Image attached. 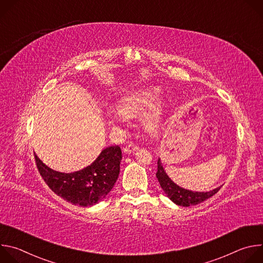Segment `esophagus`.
I'll return each instance as SVG.
<instances>
[{"instance_id": "34e87169", "label": "esophagus", "mask_w": 263, "mask_h": 263, "mask_svg": "<svg viewBox=\"0 0 263 263\" xmlns=\"http://www.w3.org/2000/svg\"><path fill=\"white\" fill-rule=\"evenodd\" d=\"M138 149V146L134 143H129L128 145H126V147H124V152L125 153H132V152H135Z\"/></svg>"}]
</instances>
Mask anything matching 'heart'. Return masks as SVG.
I'll list each match as a JSON object with an SVG mask.
<instances>
[{
  "label": "heart",
  "instance_id": "obj_1",
  "mask_svg": "<svg viewBox=\"0 0 263 263\" xmlns=\"http://www.w3.org/2000/svg\"><path fill=\"white\" fill-rule=\"evenodd\" d=\"M161 96L162 89L159 86H148L131 91L121 99L119 105L120 112L117 117L121 118V115L128 117L141 115L145 110L153 108L159 102ZM164 106L165 104L153 108L144 117V127L148 132L155 133L160 129Z\"/></svg>",
  "mask_w": 263,
  "mask_h": 263
}]
</instances>
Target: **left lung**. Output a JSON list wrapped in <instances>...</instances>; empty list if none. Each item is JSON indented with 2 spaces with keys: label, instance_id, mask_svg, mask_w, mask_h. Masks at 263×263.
<instances>
[{
  "label": "left lung",
  "instance_id": "8db88e82",
  "mask_svg": "<svg viewBox=\"0 0 263 263\" xmlns=\"http://www.w3.org/2000/svg\"><path fill=\"white\" fill-rule=\"evenodd\" d=\"M157 165L158 167H157L156 177L159 181L161 189L163 190L166 197L176 205L184 206V207L198 205L206 201L207 199L211 198L212 196H214L221 187V186L216 187V189L210 192H193V191L182 189V187H180L175 182H173V180L167 176V174L163 168L160 158L157 161Z\"/></svg>",
  "mask_w": 263,
  "mask_h": 263
}]
</instances>
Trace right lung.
Here are the masks:
<instances>
[{
	"label": "right lung",
	"instance_id": "right-lung-1",
	"mask_svg": "<svg viewBox=\"0 0 263 263\" xmlns=\"http://www.w3.org/2000/svg\"><path fill=\"white\" fill-rule=\"evenodd\" d=\"M34 156L40 174L57 196L73 205L87 207L104 200L111 192L119 178L122 151L119 145L108 146L90 165L73 173L54 171Z\"/></svg>",
	"mask_w": 263,
	"mask_h": 263
}]
</instances>
